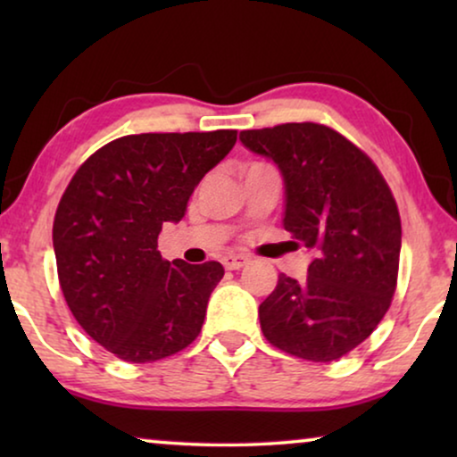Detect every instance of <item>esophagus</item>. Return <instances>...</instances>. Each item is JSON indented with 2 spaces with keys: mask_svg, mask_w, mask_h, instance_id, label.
Returning <instances> with one entry per match:
<instances>
[{
  "mask_svg": "<svg viewBox=\"0 0 457 457\" xmlns=\"http://www.w3.org/2000/svg\"><path fill=\"white\" fill-rule=\"evenodd\" d=\"M247 264V258L245 255H224L222 258V266L227 268V270H239Z\"/></svg>",
  "mask_w": 457,
  "mask_h": 457,
  "instance_id": "1",
  "label": "esophagus"
}]
</instances>
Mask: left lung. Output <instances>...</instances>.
Listing matches in <instances>:
<instances>
[{
    "label": "left lung",
    "instance_id": "left-lung-1",
    "mask_svg": "<svg viewBox=\"0 0 457 457\" xmlns=\"http://www.w3.org/2000/svg\"><path fill=\"white\" fill-rule=\"evenodd\" d=\"M249 152L278 166L283 227L314 252L308 277L280 274L260 303L262 333L310 361H333L372 335L397 285L402 220L383 174L337 130L287 122L241 130Z\"/></svg>",
    "mask_w": 457,
    "mask_h": 457
}]
</instances>
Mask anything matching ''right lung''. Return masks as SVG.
Instances as JSON below:
<instances>
[{
    "mask_svg": "<svg viewBox=\"0 0 457 457\" xmlns=\"http://www.w3.org/2000/svg\"><path fill=\"white\" fill-rule=\"evenodd\" d=\"M237 130L127 135L74 174L54 220L62 293L85 333L116 358L145 364L180 352L202 330L224 277L218 262H166L164 222L233 149Z\"/></svg>",
    "mask_w": 457,
    "mask_h": 457,
    "instance_id": "add662e5",
    "label": "right lung"
}]
</instances>
